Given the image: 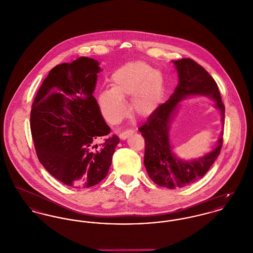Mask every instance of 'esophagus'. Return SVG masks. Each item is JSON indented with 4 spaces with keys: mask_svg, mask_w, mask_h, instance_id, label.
Wrapping results in <instances>:
<instances>
[{
    "mask_svg": "<svg viewBox=\"0 0 253 253\" xmlns=\"http://www.w3.org/2000/svg\"><path fill=\"white\" fill-rule=\"evenodd\" d=\"M133 133H134V131L131 130V129L126 130V131H124V132H122V133L120 134V138H121L122 140H126L127 137H129L130 135H132Z\"/></svg>",
    "mask_w": 253,
    "mask_h": 253,
    "instance_id": "34e87169",
    "label": "esophagus"
}]
</instances>
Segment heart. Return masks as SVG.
Segmentation results:
<instances>
[{
	"label": "heart",
	"instance_id": "obj_1",
	"mask_svg": "<svg viewBox=\"0 0 253 253\" xmlns=\"http://www.w3.org/2000/svg\"><path fill=\"white\" fill-rule=\"evenodd\" d=\"M131 111L147 118L159 106L163 97V80L143 61H133L119 68L112 75V87L101 91L97 101L102 117L115 125L127 114L126 98H131Z\"/></svg>",
	"mask_w": 253,
	"mask_h": 253
}]
</instances>
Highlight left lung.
<instances>
[{"mask_svg":"<svg viewBox=\"0 0 253 253\" xmlns=\"http://www.w3.org/2000/svg\"><path fill=\"white\" fill-rule=\"evenodd\" d=\"M172 63L178 73V84L168 101L139 128L145 138L144 164L148 174L154 183L168 189L183 188L201 179L219 156L222 145L223 128L212 151L191 160L177 157L170 144L169 127L179 102L189 97H208L219 109L221 125L224 123V105L214 79L193 59L172 60Z\"/></svg>","mask_w":253,"mask_h":253,"instance_id":"1","label":"left lung"}]
</instances>
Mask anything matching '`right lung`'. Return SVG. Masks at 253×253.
Returning <instances> with one entry per match:
<instances>
[{
    "label": "right lung",
    "mask_w": 253,
    "mask_h": 253,
    "mask_svg": "<svg viewBox=\"0 0 253 253\" xmlns=\"http://www.w3.org/2000/svg\"><path fill=\"white\" fill-rule=\"evenodd\" d=\"M99 65L96 59L81 56L51 69L31 111L40 163L57 180L75 188L101 182L120 142L116 135L106 137L110 128L93 97ZM101 138L105 141L98 144Z\"/></svg>",
    "instance_id": "obj_1"
}]
</instances>
